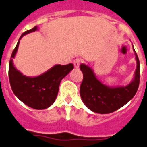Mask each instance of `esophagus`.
Masks as SVG:
<instances>
[{
    "mask_svg": "<svg viewBox=\"0 0 147 147\" xmlns=\"http://www.w3.org/2000/svg\"><path fill=\"white\" fill-rule=\"evenodd\" d=\"M73 63H74V67L78 68L80 67V59H75Z\"/></svg>",
    "mask_w": 147,
    "mask_h": 147,
    "instance_id": "1",
    "label": "esophagus"
}]
</instances>
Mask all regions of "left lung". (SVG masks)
Wrapping results in <instances>:
<instances>
[{"label":"left lung","mask_w":147,"mask_h":147,"mask_svg":"<svg viewBox=\"0 0 147 147\" xmlns=\"http://www.w3.org/2000/svg\"><path fill=\"white\" fill-rule=\"evenodd\" d=\"M134 51L135 50L134 48ZM136 69L133 80L127 86H109L96 78L89 66L82 63L80 70L84 79L80 94L84 103L94 113L106 114L114 112L124 106L136 94L140 84V61L135 52Z\"/></svg>","instance_id":"obj_1"}]
</instances>
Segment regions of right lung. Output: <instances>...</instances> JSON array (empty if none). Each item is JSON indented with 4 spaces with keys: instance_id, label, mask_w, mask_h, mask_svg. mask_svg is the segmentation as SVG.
<instances>
[{
    "instance_id": "1",
    "label": "right lung",
    "mask_w": 147,
    "mask_h": 147,
    "mask_svg": "<svg viewBox=\"0 0 147 147\" xmlns=\"http://www.w3.org/2000/svg\"><path fill=\"white\" fill-rule=\"evenodd\" d=\"M37 30V27L36 26L23 33L19 38L9 62V80L13 94L20 101L31 108L43 110L54 103L61 80L74 69V65L72 63L67 65L57 64L44 74L34 77L23 75L17 70L13 66L12 59L17 53L20 40L24 35L34 32Z\"/></svg>"
}]
</instances>
